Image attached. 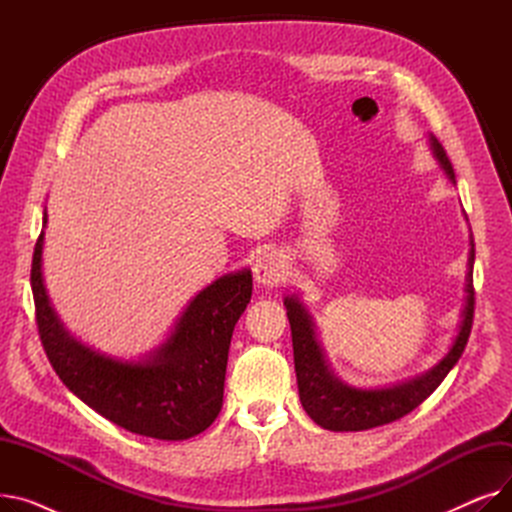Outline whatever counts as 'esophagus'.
<instances>
[{
  "instance_id": "34e87169",
  "label": "esophagus",
  "mask_w": 512,
  "mask_h": 512,
  "mask_svg": "<svg viewBox=\"0 0 512 512\" xmlns=\"http://www.w3.org/2000/svg\"><path fill=\"white\" fill-rule=\"evenodd\" d=\"M253 272H255L257 284L272 288V286H278L280 282L286 280L288 265H286V261L280 253L263 251L253 263Z\"/></svg>"
}]
</instances>
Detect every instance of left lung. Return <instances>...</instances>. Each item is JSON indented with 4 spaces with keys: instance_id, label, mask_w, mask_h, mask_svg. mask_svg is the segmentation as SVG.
Here are the masks:
<instances>
[{
    "instance_id": "8db88e82",
    "label": "left lung",
    "mask_w": 512,
    "mask_h": 512,
    "mask_svg": "<svg viewBox=\"0 0 512 512\" xmlns=\"http://www.w3.org/2000/svg\"><path fill=\"white\" fill-rule=\"evenodd\" d=\"M429 147H432V153L438 159L440 168L456 184L450 159L434 134H429ZM469 245L471 249L465 284L467 297L461 311V326L452 340L450 351L432 369H427L425 373L398 384L382 388H357L336 378L324 355V348L317 342L313 317L309 315L297 294L284 297V307L292 332L294 371H297L301 405L317 425L330 429V432H363V429L386 425L417 409L421 402L442 384L448 371L461 359L473 326V236L469 240Z\"/></svg>"
}]
</instances>
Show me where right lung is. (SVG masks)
Instances as JSON below:
<instances>
[{
    "label": "right lung",
    "instance_id": "right-lung-1",
    "mask_svg": "<svg viewBox=\"0 0 512 512\" xmlns=\"http://www.w3.org/2000/svg\"><path fill=\"white\" fill-rule=\"evenodd\" d=\"M45 226L47 209L31 286L43 348L66 388L132 434L188 440L205 432L222 411L232 332L253 294L251 270L224 274L195 294L149 355L118 359L76 340L53 309L43 280Z\"/></svg>",
    "mask_w": 512,
    "mask_h": 512
}]
</instances>
